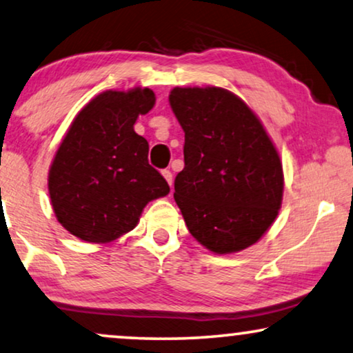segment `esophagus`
Instances as JSON below:
<instances>
[{
	"instance_id": "1",
	"label": "esophagus",
	"mask_w": 353,
	"mask_h": 353,
	"mask_svg": "<svg viewBox=\"0 0 353 353\" xmlns=\"http://www.w3.org/2000/svg\"><path fill=\"white\" fill-rule=\"evenodd\" d=\"M162 176H164V178H165V181L168 183V185L172 186V181H173L172 172H170V170H167V168H165V170H162Z\"/></svg>"
}]
</instances>
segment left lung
I'll return each mask as SVG.
<instances>
[{
  "mask_svg": "<svg viewBox=\"0 0 353 353\" xmlns=\"http://www.w3.org/2000/svg\"><path fill=\"white\" fill-rule=\"evenodd\" d=\"M172 111L185 132L176 205L192 237L218 254L256 243L277 218L283 168L272 140L242 99L221 88H175Z\"/></svg>",
  "mask_w": 353,
  "mask_h": 353,
  "instance_id": "8db88e82",
  "label": "left lung"
}]
</instances>
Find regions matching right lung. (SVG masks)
Segmentation results:
<instances>
[{
	"label": "right lung",
	"mask_w": 353,
	"mask_h": 353,
	"mask_svg": "<svg viewBox=\"0 0 353 353\" xmlns=\"http://www.w3.org/2000/svg\"><path fill=\"white\" fill-rule=\"evenodd\" d=\"M156 103L154 92L106 90L71 122L49 168V196L59 223L90 243L113 242L139 224L148 202L170 192L148 162L150 145L134 130Z\"/></svg>",
	"instance_id": "add662e5"
}]
</instances>
